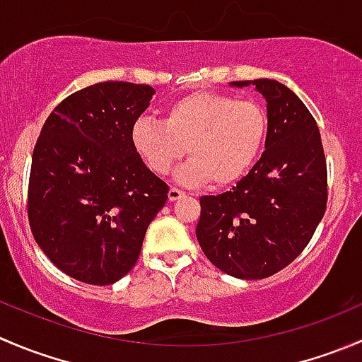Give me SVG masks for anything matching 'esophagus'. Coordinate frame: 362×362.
<instances>
[{
	"label": "esophagus",
	"mask_w": 362,
	"mask_h": 362,
	"mask_svg": "<svg viewBox=\"0 0 362 362\" xmlns=\"http://www.w3.org/2000/svg\"><path fill=\"white\" fill-rule=\"evenodd\" d=\"M184 196H185V192L180 191V189H177V187H171L170 191H168V199H170V202H177V199L184 198Z\"/></svg>",
	"instance_id": "34e87169"
}]
</instances>
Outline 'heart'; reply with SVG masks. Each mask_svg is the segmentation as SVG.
Masks as SVG:
<instances>
[{
  "label": "heart",
  "mask_w": 362,
  "mask_h": 362,
  "mask_svg": "<svg viewBox=\"0 0 362 362\" xmlns=\"http://www.w3.org/2000/svg\"><path fill=\"white\" fill-rule=\"evenodd\" d=\"M267 136V115L252 100L224 93L196 92L166 107V117H141L132 124L131 143L150 171L166 175L184 156L191 159L175 171L187 187L240 180L258 159Z\"/></svg>",
  "instance_id": "heart-1"
}]
</instances>
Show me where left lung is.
<instances>
[{"instance_id": "8db88e82", "label": "left lung", "mask_w": 362, "mask_h": 362, "mask_svg": "<svg viewBox=\"0 0 362 362\" xmlns=\"http://www.w3.org/2000/svg\"><path fill=\"white\" fill-rule=\"evenodd\" d=\"M252 84L267 103L265 152L231 191L199 198L196 237L206 258L238 279L285 269L313 237L327 205V166L317 122L276 79Z\"/></svg>"}]
</instances>
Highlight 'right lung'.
<instances>
[{
    "mask_svg": "<svg viewBox=\"0 0 362 362\" xmlns=\"http://www.w3.org/2000/svg\"><path fill=\"white\" fill-rule=\"evenodd\" d=\"M148 84L106 81L49 115L31 159L28 217L44 255L88 285H113L136 265L168 185L131 143Z\"/></svg>",
    "mask_w": 362,
    "mask_h": 362,
    "instance_id": "right-lung-1",
    "label": "right lung"
}]
</instances>
